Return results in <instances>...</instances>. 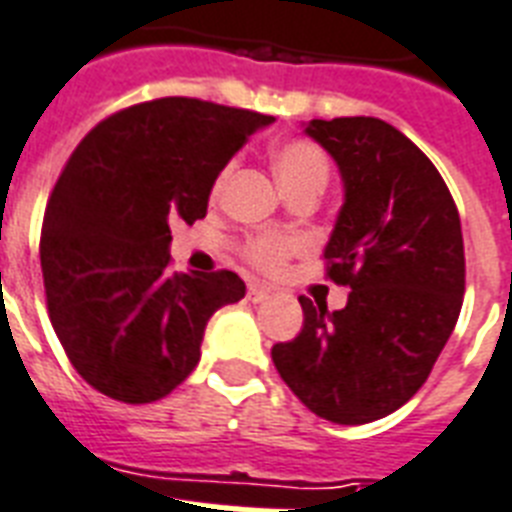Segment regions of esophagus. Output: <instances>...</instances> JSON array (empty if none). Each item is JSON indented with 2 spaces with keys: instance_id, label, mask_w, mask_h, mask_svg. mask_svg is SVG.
I'll use <instances>...</instances> for the list:
<instances>
[{
  "instance_id": "obj_1",
  "label": "esophagus",
  "mask_w": 512,
  "mask_h": 512,
  "mask_svg": "<svg viewBox=\"0 0 512 512\" xmlns=\"http://www.w3.org/2000/svg\"><path fill=\"white\" fill-rule=\"evenodd\" d=\"M248 299L251 301H267L269 299V288H264V285H248Z\"/></svg>"
}]
</instances>
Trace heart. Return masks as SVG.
I'll return each instance as SVG.
<instances>
[{
    "label": "heart",
    "instance_id": "1",
    "mask_svg": "<svg viewBox=\"0 0 512 512\" xmlns=\"http://www.w3.org/2000/svg\"><path fill=\"white\" fill-rule=\"evenodd\" d=\"M272 165H275L277 181H280L285 192L293 189V186L307 184V181H323V184L328 181V157L312 141H301V138L285 141L272 152ZM229 170H232V165L221 168L219 176L213 178V197H219L224 184H227ZM296 251H299V240L285 235V232H259V235L248 237L243 245L245 259L261 272L283 269L285 261L291 259Z\"/></svg>",
    "mask_w": 512,
    "mask_h": 512
}]
</instances>
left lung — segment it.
<instances>
[{
  "instance_id": "obj_1",
  "label": "left lung",
  "mask_w": 512,
  "mask_h": 512,
  "mask_svg": "<svg viewBox=\"0 0 512 512\" xmlns=\"http://www.w3.org/2000/svg\"><path fill=\"white\" fill-rule=\"evenodd\" d=\"M334 157L342 211L323 256L350 285L328 312L301 296L304 326L272 347L277 374L312 414L366 425L398 411L425 384L457 326L465 245L441 173L398 128L376 117L304 122Z\"/></svg>"
}]
</instances>
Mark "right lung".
Listing matches in <instances>:
<instances>
[{"label": "right lung", "mask_w": 512, "mask_h": 512, "mask_svg": "<svg viewBox=\"0 0 512 512\" xmlns=\"http://www.w3.org/2000/svg\"><path fill=\"white\" fill-rule=\"evenodd\" d=\"M275 117L160 98L93 128L66 162L42 224L47 310L71 366L122 403L173 392L208 320L245 296L235 272L170 275V227L208 213L213 178Z\"/></svg>", "instance_id": "1"}]
</instances>
